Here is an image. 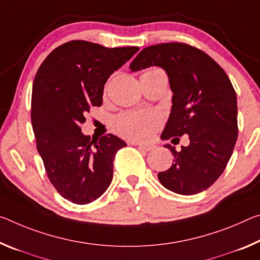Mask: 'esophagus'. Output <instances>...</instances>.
Wrapping results in <instances>:
<instances>
[{"label":"esophagus","mask_w":260,"mask_h":260,"mask_svg":"<svg viewBox=\"0 0 260 260\" xmlns=\"http://www.w3.org/2000/svg\"><path fill=\"white\" fill-rule=\"evenodd\" d=\"M135 146H138L139 148H141L142 150H145V151H151L152 149H154V146H151V145H142V143H134Z\"/></svg>","instance_id":"obj_1"}]
</instances>
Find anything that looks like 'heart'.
<instances>
[{
    "mask_svg": "<svg viewBox=\"0 0 260 260\" xmlns=\"http://www.w3.org/2000/svg\"><path fill=\"white\" fill-rule=\"evenodd\" d=\"M146 73L164 74L160 69L152 68ZM160 120L157 115L149 112H122L112 120V128L121 137L134 140V141H146L150 139L155 131L158 129Z\"/></svg>",
    "mask_w": 260,
    "mask_h": 260,
    "instance_id": "b5f03b06",
    "label": "heart"
}]
</instances>
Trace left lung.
<instances>
[{
  "label": "left lung",
  "instance_id": "left-lung-1",
  "mask_svg": "<svg viewBox=\"0 0 260 260\" xmlns=\"http://www.w3.org/2000/svg\"><path fill=\"white\" fill-rule=\"evenodd\" d=\"M166 71L172 91L170 115L162 140L187 134L188 146L177 151L167 171L159 172L164 187L183 196L207 189L222 175L237 140V97L228 75L211 56L182 43L143 48L132 61V72L149 67Z\"/></svg>",
  "mask_w": 260,
  "mask_h": 260
}]
</instances>
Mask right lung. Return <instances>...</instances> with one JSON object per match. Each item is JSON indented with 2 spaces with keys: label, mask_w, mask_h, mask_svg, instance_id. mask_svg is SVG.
Here are the masks:
<instances>
[{
  "label": "right lung",
  "mask_w": 260,
  "mask_h": 260,
  "mask_svg": "<svg viewBox=\"0 0 260 260\" xmlns=\"http://www.w3.org/2000/svg\"><path fill=\"white\" fill-rule=\"evenodd\" d=\"M139 47L108 48L84 40L56 47L32 86L31 120L37 149L53 186L77 205L98 199L113 178V159L125 141L113 134L90 140L81 125L103 104L104 84Z\"/></svg>",
  "instance_id": "right-lung-1"
}]
</instances>
